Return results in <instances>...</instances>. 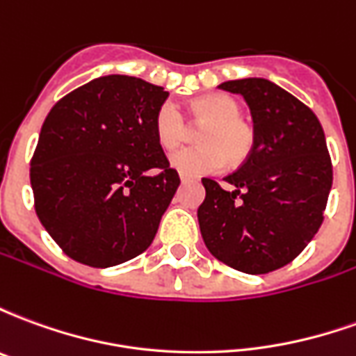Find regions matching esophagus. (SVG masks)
<instances>
[{"label": "esophagus", "instance_id": "34e87169", "mask_svg": "<svg viewBox=\"0 0 356 356\" xmlns=\"http://www.w3.org/2000/svg\"><path fill=\"white\" fill-rule=\"evenodd\" d=\"M193 181H196L194 177H186V175H181V183H193Z\"/></svg>", "mask_w": 356, "mask_h": 356}]
</instances>
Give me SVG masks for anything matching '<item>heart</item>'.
Here are the masks:
<instances>
[{"instance_id":"1","label":"heart","mask_w":356,"mask_h":356,"mask_svg":"<svg viewBox=\"0 0 356 356\" xmlns=\"http://www.w3.org/2000/svg\"><path fill=\"white\" fill-rule=\"evenodd\" d=\"M198 122L209 124L200 135L202 147H186L170 156L173 170L186 177H200L246 162L254 148V129L240 118V104L227 95H208L193 102ZM156 139L163 148L179 147L188 135V125L177 102L163 101L154 116Z\"/></svg>"}]
</instances>
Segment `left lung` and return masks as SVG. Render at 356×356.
I'll return each mask as SVG.
<instances>
[{
  "label": "left lung",
  "mask_w": 356,
  "mask_h": 356,
  "mask_svg": "<svg viewBox=\"0 0 356 356\" xmlns=\"http://www.w3.org/2000/svg\"><path fill=\"white\" fill-rule=\"evenodd\" d=\"M254 118V148L225 181L204 177L198 208L204 244L225 265L265 275L298 257L324 221L332 188L326 137L314 112L265 78L225 81Z\"/></svg>",
  "instance_id": "1"
}]
</instances>
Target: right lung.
I'll return each instance as SVG.
<instances>
[{
	"label": "right lung",
	"mask_w": 356,
	"mask_h": 356,
	"mask_svg": "<svg viewBox=\"0 0 356 356\" xmlns=\"http://www.w3.org/2000/svg\"><path fill=\"white\" fill-rule=\"evenodd\" d=\"M163 88L110 74L51 108L30 162L35 213L74 261L106 268L143 254L179 186L156 139Z\"/></svg>",
	"instance_id": "1"
}]
</instances>
